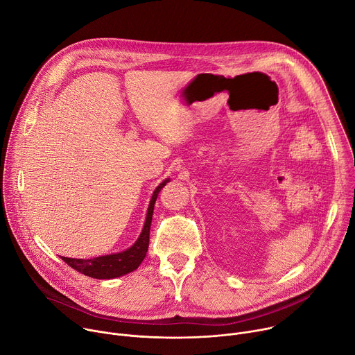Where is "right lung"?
<instances>
[{
    "instance_id": "obj_1",
    "label": "right lung",
    "mask_w": 355,
    "mask_h": 355,
    "mask_svg": "<svg viewBox=\"0 0 355 355\" xmlns=\"http://www.w3.org/2000/svg\"><path fill=\"white\" fill-rule=\"evenodd\" d=\"M168 181H170V178H166L155 189L153 195H151L141 233L129 248L119 251V252H112V254H108V256H101V257H94V259H87V260L62 257L63 261L67 263L76 271H78L87 277L95 278V279H112V278H118V277H122V275H126V274L135 271L146 257V252L148 248L151 218H153L156 199H157L162 188Z\"/></svg>"
}]
</instances>
